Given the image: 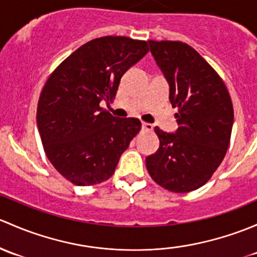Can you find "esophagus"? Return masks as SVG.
<instances>
[{
  "label": "esophagus",
  "instance_id": "1",
  "mask_svg": "<svg viewBox=\"0 0 257 257\" xmlns=\"http://www.w3.org/2000/svg\"><path fill=\"white\" fill-rule=\"evenodd\" d=\"M153 128V125H151V123L148 122H142V130L144 131H152Z\"/></svg>",
  "mask_w": 257,
  "mask_h": 257
}]
</instances>
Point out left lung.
I'll return each instance as SVG.
<instances>
[{
	"instance_id": "1",
	"label": "left lung",
	"mask_w": 257,
	"mask_h": 257,
	"mask_svg": "<svg viewBox=\"0 0 257 257\" xmlns=\"http://www.w3.org/2000/svg\"><path fill=\"white\" fill-rule=\"evenodd\" d=\"M169 84L178 123L176 134L155 127L157 152L146 158L151 178L173 193L198 189L211 178L226 155L234 122L231 97L214 68L187 43L148 41Z\"/></svg>"
}]
</instances>
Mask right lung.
Segmentation results:
<instances>
[{"instance_id": "1", "label": "right lung", "mask_w": 257, "mask_h": 257, "mask_svg": "<svg viewBox=\"0 0 257 257\" xmlns=\"http://www.w3.org/2000/svg\"><path fill=\"white\" fill-rule=\"evenodd\" d=\"M147 47L128 37L95 38L47 79L37 106L39 135L53 167L75 186L107 181L141 130L139 118L115 117L100 102L115 99L122 75Z\"/></svg>"}]
</instances>
